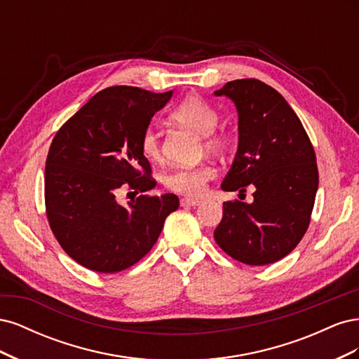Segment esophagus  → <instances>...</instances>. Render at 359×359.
<instances>
[{"label":"esophagus","instance_id":"obj_1","mask_svg":"<svg viewBox=\"0 0 359 359\" xmlns=\"http://www.w3.org/2000/svg\"><path fill=\"white\" fill-rule=\"evenodd\" d=\"M181 205L182 206H198L201 205L199 199H193V198H182L181 199Z\"/></svg>","mask_w":359,"mask_h":359}]
</instances>
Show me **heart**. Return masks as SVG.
I'll return each instance as SVG.
<instances>
[{
	"instance_id": "heart-1",
	"label": "heart",
	"mask_w": 359,
	"mask_h": 359,
	"mask_svg": "<svg viewBox=\"0 0 359 359\" xmlns=\"http://www.w3.org/2000/svg\"><path fill=\"white\" fill-rule=\"evenodd\" d=\"M172 118L178 124L191 130L199 136H208L205 144L211 149H220L224 147V137L210 136L219 126V114L211 104L202 100L201 97L190 95L184 99L175 109L172 111ZM140 151L145 158L157 160L160 157L158 135L154 127H147L140 137ZM214 177V169L208 165L198 168H178L170 170L163 180L165 186L177 193L187 194V196H199L205 190V184Z\"/></svg>"
}]
</instances>
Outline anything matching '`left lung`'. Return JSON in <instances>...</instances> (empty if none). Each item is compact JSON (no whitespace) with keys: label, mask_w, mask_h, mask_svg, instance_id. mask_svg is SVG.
<instances>
[{"label":"left lung","mask_w":359,"mask_h":359,"mask_svg":"<svg viewBox=\"0 0 359 359\" xmlns=\"http://www.w3.org/2000/svg\"><path fill=\"white\" fill-rule=\"evenodd\" d=\"M214 95L238 112V149L224 191L253 186V202H224L214 231L224 253L245 265L287 256L306 233L319 186L316 154L285 97L257 79L227 82Z\"/></svg>","instance_id":"1"}]
</instances>
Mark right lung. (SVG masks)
Here are the masks:
<instances>
[{
	"mask_svg": "<svg viewBox=\"0 0 359 359\" xmlns=\"http://www.w3.org/2000/svg\"><path fill=\"white\" fill-rule=\"evenodd\" d=\"M173 91L111 86L97 93L52 140L45 169L50 229L73 260L97 273H119L142 259L166 217L178 210L172 193L116 202L123 186L154 189L140 137Z\"/></svg>",
	"mask_w": 359,
	"mask_h": 359,
	"instance_id": "right-lung-1",
	"label": "right lung"
}]
</instances>
